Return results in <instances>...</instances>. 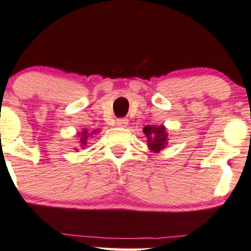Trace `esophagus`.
Masks as SVG:
<instances>
[{"label": "esophagus", "instance_id": "esophagus-1", "mask_svg": "<svg viewBox=\"0 0 251 251\" xmlns=\"http://www.w3.org/2000/svg\"><path fill=\"white\" fill-rule=\"evenodd\" d=\"M116 125H117V126H121V128H125V126H128V120H126V118H120V120H117Z\"/></svg>", "mask_w": 251, "mask_h": 251}]
</instances>
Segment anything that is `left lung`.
<instances>
[{
  "mask_svg": "<svg viewBox=\"0 0 251 251\" xmlns=\"http://www.w3.org/2000/svg\"><path fill=\"white\" fill-rule=\"evenodd\" d=\"M144 134L148 138V146L152 152H160L166 149L170 140V134L165 126H144Z\"/></svg>",
  "mask_w": 251,
  "mask_h": 251,
  "instance_id": "obj_1",
  "label": "left lung"
}]
</instances>
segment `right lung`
<instances>
[{"label": "right lung", "instance_id": "add662e5", "mask_svg": "<svg viewBox=\"0 0 251 251\" xmlns=\"http://www.w3.org/2000/svg\"><path fill=\"white\" fill-rule=\"evenodd\" d=\"M98 133H100V129H93V130L90 131V130H88L86 128H83L81 129V131H78V133H76V135H78V138H79V148H81V149L85 148V146L88 145L89 139ZM75 150H78V149H75Z\"/></svg>", "mask_w": 251, "mask_h": 251}]
</instances>
